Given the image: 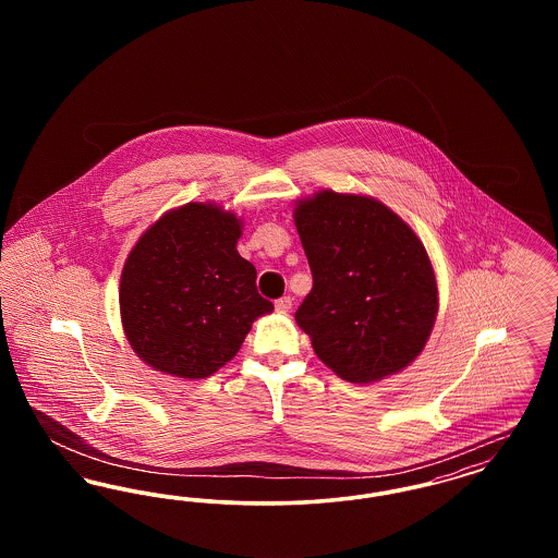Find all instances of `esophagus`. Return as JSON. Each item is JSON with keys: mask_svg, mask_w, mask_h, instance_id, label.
<instances>
[{"mask_svg": "<svg viewBox=\"0 0 558 558\" xmlns=\"http://www.w3.org/2000/svg\"><path fill=\"white\" fill-rule=\"evenodd\" d=\"M291 307L292 296H289V294H287V296H280V299L276 301V310H278V312H289Z\"/></svg>", "mask_w": 558, "mask_h": 558, "instance_id": "34e87169", "label": "esophagus"}]
</instances>
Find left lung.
<instances>
[{"instance_id":"8db88e82","label":"left lung","mask_w":558,"mask_h":558,"mask_svg":"<svg viewBox=\"0 0 558 558\" xmlns=\"http://www.w3.org/2000/svg\"><path fill=\"white\" fill-rule=\"evenodd\" d=\"M314 287L294 319L319 360L349 383L403 371L437 314L425 246L383 203L324 190L294 209Z\"/></svg>"}]
</instances>
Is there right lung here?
Returning <instances> with one entry per match:
<instances>
[{"instance_id": "obj_1", "label": "right lung", "mask_w": 558, "mask_h": 558, "mask_svg": "<svg viewBox=\"0 0 558 558\" xmlns=\"http://www.w3.org/2000/svg\"><path fill=\"white\" fill-rule=\"evenodd\" d=\"M239 239L236 215L187 203L137 240L119 303L128 341L146 364L180 378L211 376L274 310L257 292V269L236 251Z\"/></svg>"}]
</instances>
